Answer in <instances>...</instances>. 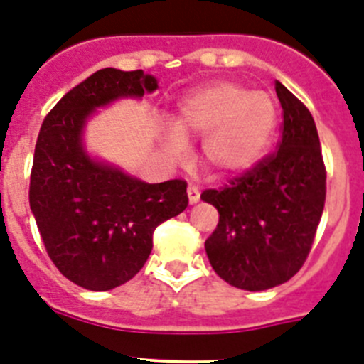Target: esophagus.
<instances>
[{
	"label": "esophagus",
	"mask_w": 364,
	"mask_h": 364,
	"mask_svg": "<svg viewBox=\"0 0 364 364\" xmlns=\"http://www.w3.org/2000/svg\"><path fill=\"white\" fill-rule=\"evenodd\" d=\"M188 197H189V202H191V204H197V202L200 200V189H198V186L189 184Z\"/></svg>",
	"instance_id": "obj_1"
}]
</instances>
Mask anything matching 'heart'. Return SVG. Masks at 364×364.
<instances>
[{"label": "heart", "mask_w": 364, "mask_h": 364, "mask_svg": "<svg viewBox=\"0 0 364 364\" xmlns=\"http://www.w3.org/2000/svg\"><path fill=\"white\" fill-rule=\"evenodd\" d=\"M275 124L277 107L269 95L218 82L182 102L175 129L167 131L166 149L173 159H180L188 140L205 138V166L218 175L239 173L264 154Z\"/></svg>", "instance_id": "b5f03b06"}]
</instances>
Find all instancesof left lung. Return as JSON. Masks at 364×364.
<instances>
[{
	"label": "left lung",
	"mask_w": 364,
	"mask_h": 364,
	"mask_svg": "<svg viewBox=\"0 0 364 364\" xmlns=\"http://www.w3.org/2000/svg\"><path fill=\"white\" fill-rule=\"evenodd\" d=\"M282 107L281 140L246 173L200 198L218 211L205 253L218 277L235 288L268 290L302 268L326 200V167L314 117L275 82Z\"/></svg>",
	"instance_id": "obj_1"
}]
</instances>
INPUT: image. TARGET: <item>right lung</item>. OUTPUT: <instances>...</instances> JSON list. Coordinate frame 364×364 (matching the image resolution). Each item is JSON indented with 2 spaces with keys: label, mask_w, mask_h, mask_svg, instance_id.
<instances>
[{
  "label": "right lung",
  "mask_w": 364,
  "mask_h": 364,
  "mask_svg": "<svg viewBox=\"0 0 364 364\" xmlns=\"http://www.w3.org/2000/svg\"><path fill=\"white\" fill-rule=\"evenodd\" d=\"M156 87L144 70L100 69L73 87L41 124L28 202L54 266L85 290L131 281L153 250L156 226L188 208L186 180L146 184L95 162L82 147V127L96 107Z\"/></svg>",
  "instance_id": "1"
}]
</instances>
